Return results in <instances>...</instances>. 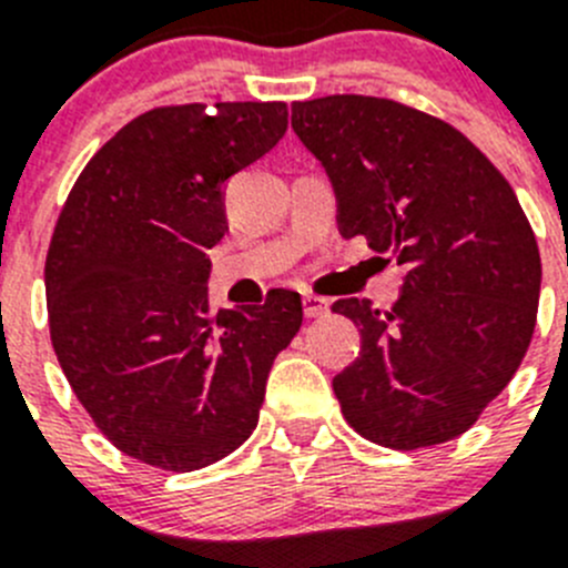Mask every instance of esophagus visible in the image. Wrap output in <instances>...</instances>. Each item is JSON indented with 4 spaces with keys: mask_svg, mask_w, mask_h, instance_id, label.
Listing matches in <instances>:
<instances>
[{
    "mask_svg": "<svg viewBox=\"0 0 568 568\" xmlns=\"http://www.w3.org/2000/svg\"><path fill=\"white\" fill-rule=\"evenodd\" d=\"M301 304H304V315L307 318H321V315L329 313V298H321V295L307 293L301 298Z\"/></svg>",
    "mask_w": 568,
    "mask_h": 568,
    "instance_id": "esophagus-1",
    "label": "esophagus"
}]
</instances>
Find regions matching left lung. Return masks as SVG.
Returning <instances> with one entry per match:
<instances>
[{
    "mask_svg": "<svg viewBox=\"0 0 568 568\" xmlns=\"http://www.w3.org/2000/svg\"><path fill=\"white\" fill-rule=\"evenodd\" d=\"M293 130L327 170L341 235L404 267L393 310L333 304L361 327L358 361L333 378L341 413L389 449L458 438L535 333L540 253L518 195L453 124L393 99L295 102Z\"/></svg>",
    "mask_w": 568,
    "mask_h": 568,
    "instance_id": "left-lung-1",
    "label": "left lung"
}]
</instances>
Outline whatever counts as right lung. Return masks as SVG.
Wrapping results in <instances>:
<instances>
[{"label": "right lung", "mask_w": 568, "mask_h": 568, "mask_svg": "<svg viewBox=\"0 0 568 568\" xmlns=\"http://www.w3.org/2000/svg\"><path fill=\"white\" fill-rule=\"evenodd\" d=\"M287 133L284 102L155 108L82 170L48 261L50 341L70 386L124 455L193 471L253 435L275 355L298 333L293 290L213 313L224 184Z\"/></svg>", "instance_id": "right-lung-1"}]
</instances>
